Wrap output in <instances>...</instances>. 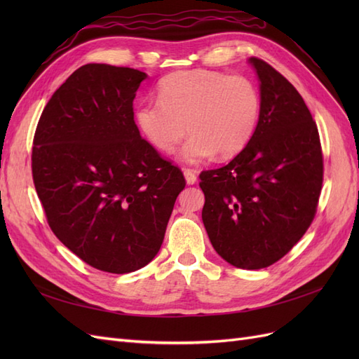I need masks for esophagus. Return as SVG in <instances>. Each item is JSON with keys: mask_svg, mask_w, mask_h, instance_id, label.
Masks as SVG:
<instances>
[{"mask_svg": "<svg viewBox=\"0 0 359 359\" xmlns=\"http://www.w3.org/2000/svg\"><path fill=\"white\" fill-rule=\"evenodd\" d=\"M184 178H186V182L189 184V186H193V184H196V170L193 169H184Z\"/></svg>", "mask_w": 359, "mask_h": 359, "instance_id": "obj_1", "label": "esophagus"}]
</instances>
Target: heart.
Returning a JSON list of instances; mask_svg holds the SVG:
<instances>
[{"label": "heart", "instance_id": "1", "mask_svg": "<svg viewBox=\"0 0 359 359\" xmlns=\"http://www.w3.org/2000/svg\"><path fill=\"white\" fill-rule=\"evenodd\" d=\"M158 102H145L135 111L136 127L163 154L190 135L178 158L198 165L214 154L231 158L248 145L260 118V93L245 76L194 69L161 79Z\"/></svg>", "mask_w": 359, "mask_h": 359}]
</instances>
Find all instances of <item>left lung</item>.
Here are the masks:
<instances>
[{"mask_svg": "<svg viewBox=\"0 0 359 359\" xmlns=\"http://www.w3.org/2000/svg\"><path fill=\"white\" fill-rule=\"evenodd\" d=\"M260 118L248 145L226 166L203 170L202 220L214 250L241 269L289 253L316 214L323 160L316 123L302 97L268 62L250 58Z\"/></svg>", "mask_w": 359, "mask_h": 359, "instance_id": "left-lung-1", "label": "left lung"}]
</instances>
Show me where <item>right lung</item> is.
<instances>
[{
  "label": "right lung",
  "instance_id": "1",
  "mask_svg": "<svg viewBox=\"0 0 359 359\" xmlns=\"http://www.w3.org/2000/svg\"><path fill=\"white\" fill-rule=\"evenodd\" d=\"M147 73L85 64L53 93L39 119L32 180L52 232L88 265L133 273L156 257L182 172L135 124Z\"/></svg>",
  "mask_w": 359,
  "mask_h": 359
}]
</instances>
